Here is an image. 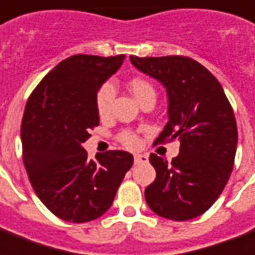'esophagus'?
<instances>
[{"mask_svg":"<svg viewBox=\"0 0 255 255\" xmlns=\"http://www.w3.org/2000/svg\"><path fill=\"white\" fill-rule=\"evenodd\" d=\"M134 163H135V164H141V163H148V156H145V155H134Z\"/></svg>","mask_w":255,"mask_h":255,"instance_id":"34e87169","label":"esophagus"}]
</instances>
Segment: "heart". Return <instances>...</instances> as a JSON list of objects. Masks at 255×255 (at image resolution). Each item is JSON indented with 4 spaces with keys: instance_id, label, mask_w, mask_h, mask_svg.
Segmentation results:
<instances>
[{
    "instance_id": "b5f03b06",
    "label": "heart",
    "mask_w": 255,
    "mask_h": 255,
    "mask_svg": "<svg viewBox=\"0 0 255 255\" xmlns=\"http://www.w3.org/2000/svg\"><path fill=\"white\" fill-rule=\"evenodd\" d=\"M129 88L131 94L134 95V98L138 102L146 98V96H156L155 88L150 84L149 81L141 77H135V79L130 80ZM115 98V87L113 83H106L99 88L98 94H96V110L100 118H107L111 114V107H113V102ZM120 141L126 146V148H137L140 145V140L138 137L131 133V131H124L120 134Z\"/></svg>"
}]
</instances>
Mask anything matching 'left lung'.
<instances>
[{"label":"left lung","mask_w":255,"mask_h":255,"mask_svg":"<svg viewBox=\"0 0 255 255\" xmlns=\"http://www.w3.org/2000/svg\"><path fill=\"white\" fill-rule=\"evenodd\" d=\"M130 61L168 95V122L155 144L181 141L171 163L150 153L156 179L145 189L146 204L170 220L194 219L213 205L232 172L238 129L231 105L216 77L189 57L130 55Z\"/></svg>","instance_id":"8db88e82"}]
</instances>
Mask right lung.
<instances>
[{"instance_id": "obj_1", "label": "right lung", "mask_w": 255, "mask_h": 255, "mask_svg": "<svg viewBox=\"0 0 255 255\" xmlns=\"http://www.w3.org/2000/svg\"><path fill=\"white\" fill-rule=\"evenodd\" d=\"M125 55L77 54L59 62L29 95L21 121L23 161L33 190L65 222L87 223L109 211L133 156L107 150L88 160L83 142L99 125L96 94Z\"/></svg>"}]
</instances>
